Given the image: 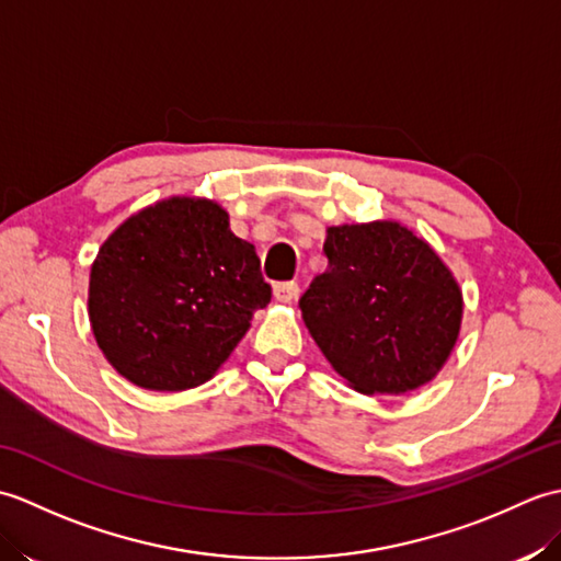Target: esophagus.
<instances>
[{"mask_svg": "<svg viewBox=\"0 0 561 561\" xmlns=\"http://www.w3.org/2000/svg\"><path fill=\"white\" fill-rule=\"evenodd\" d=\"M272 294L279 304H291L296 296H299V284H296V282H277V284H274Z\"/></svg>", "mask_w": 561, "mask_h": 561, "instance_id": "obj_1", "label": "esophagus"}]
</instances>
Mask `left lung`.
<instances>
[{"label":"left lung","instance_id":"1","mask_svg":"<svg viewBox=\"0 0 561 561\" xmlns=\"http://www.w3.org/2000/svg\"><path fill=\"white\" fill-rule=\"evenodd\" d=\"M328 270L301 296L311 337L347 383L402 396L456 347L462 294L434 248L398 221L330 226Z\"/></svg>","mask_w":561,"mask_h":561}]
</instances>
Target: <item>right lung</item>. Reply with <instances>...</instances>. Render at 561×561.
<instances>
[{"label": "right lung", "mask_w": 561, "mask_h": 561, "mask_svg": "<svg viewBox=\"0 0 561 561\" xmlns=\"http://www.w3.org/2000/svg\"><path fill=\"white\" fill-rule=\"evenodd\" d=\"M272 299L253 243L217 202L171 197L117 226L89 279V320L129 383L178 392L229 359Z\"/></svg>", "instance_id": "1"}]
</instances>
